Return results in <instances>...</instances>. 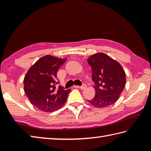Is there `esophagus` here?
Returning <instances> with one entry per match:
<instances>
[{
  "mask_svg": "<svg viewBox=\"0 0 151 151\" xmlns=\"http://www.w3.org/2000/svg\"><path fill=\"white\" fill-rule=\"evenodd\" d=\"M86 84H83L81 86H75V88H81L82 89H84L86 88Z\"/></svg>",
  "mask_w": 151,
  "mask_h": 151,
  "instance_id": "esophagus-1",
  "label": "esophagus"
}]
</instances>
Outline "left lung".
<instances>
[{"label": "left lung", "instance_id": "obj_1", "mask_svg": "<svg viewBox=\"0 0 151 151\" xmlns=\"http://www.w3.org/2000/svg\"><path fill=\"white\" fill-rule=\"evenodd\" d=\"M92 69L95 95L89 103L97 108H104L116 102L126 84V75L117 61L104 53L93 54L88 59Z\"/></svg>", "mask_w": 151, "mask_h": 151}]
</instances>
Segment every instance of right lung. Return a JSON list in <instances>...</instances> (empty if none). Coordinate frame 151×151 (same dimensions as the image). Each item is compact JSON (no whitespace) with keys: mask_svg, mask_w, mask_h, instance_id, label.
<instances>
[{"mask_svg":"<svg viewBox=\"0 0 151 151\" xmlns=\"http://www.w3.org/2000/svg\"><path fill=\"white\" fill-rule=\"evenodd\" d=\"M65 59L50 55L38 60L32 66L24 78V90L34 106L50 112L58 110L66 102L70 89L64 90L59 84L57 72Z\"/></svg>","mask_w":151,"mask_h":151,"instance_id":"right-lung-1","label":"right lung"}]
</instances>
